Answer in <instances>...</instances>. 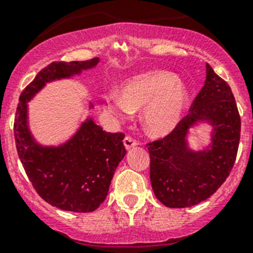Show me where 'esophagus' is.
Wrapping results in <instances>:
<instances>
[{
	"label": "esophagus",
	"instance_id": "1",
	"mask_svg": "<svg viewBox=\"0 0 253 253\" xmlns=\"http://www.w3.org/2000/svg\"><path fill=\"white\" fill-rule=\"evenodd\" d=\"M124 144H125V147H126V149H131V148L136 147V145L138 144V142H137L133 137L126 136L124 139Z\"/></svg>",
	"mask_w": 253,
	"mask_h": 253
}]
</instances>
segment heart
<instances>
[{"mask_svg":"<svg viewBox=\"0 0 253 253\" xmlns=\"http://www.w3.org/2000/svg\"><path fill=\"white\" fill-rule=\"evenodd\" d=\"M188 100L185 85L167 71H150L128 79L121 86V96L110 94L104 108L119 119L142 111V124L152 136H165L180 121Z\"/></svg>","mask_w":253,"mask_h":253,"instance_id":"heart-1","label":"heart"}]
</instances>
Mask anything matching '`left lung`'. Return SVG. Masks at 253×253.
<instances>
[{"instance_id": "1", "label": "left lung", "mask_w": 253, "mask_h": 253, "mask_svg": "<svg viewBox=\"0 0 253 253\" xmlns=\"http://www.w3.org/2000/svg\"><path fill=\"white\" fill-rule=\"evenodd\" d=\"M203 88L190 112L164 138L147 143L150 155V182L164 206L185 208L203 202L224 183L235 164L241 120L231 88L207 63ZM208 121L214 128L212 145L202 152L187 147L188 128Z\"/></svg>"}]
</instances>
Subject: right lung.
I'll return each instance as SVG.
<instances>
[{
    "label": "right lung",
    "instance_id": "add662e5",
    "mask_svg": "<svg viewBox=\"0 0 253 253\" xmlns=\"http://www.w3.org/2000/svg\"><path fill=\"white\" fill-rule=\"evenodd\" d=\"M98 62L95 57L50 63L19 96L13 126L18 157L38 195L62 211L88 213L105 201L115 170L126 154L125 134L103 131L88 119L63 145L42 147L28 128L27 103L47 82L78 75Z\"/></svg>",
    "mask_w": 253,
    "mask_h": 253
}]
</instances>
